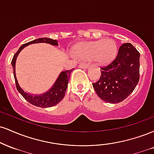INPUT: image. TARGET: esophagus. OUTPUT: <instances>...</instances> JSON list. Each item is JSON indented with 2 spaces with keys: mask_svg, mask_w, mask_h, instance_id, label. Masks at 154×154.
Here are the masks:
<instances>
[{
  "mask_svg": "<svg viewBox=\"0 0 154 154\" xmlns=\"http://www.w3.org/2000/svg\"><path fill=\"white\" fill-rule=\"evenodd\" d=\"M79 66L81 67V68H82V69H87L89 67V64L87 63H79Z\"/></svg>",
  "mask_w": 154,
  "mask_h": 154,
  "instance_id": "esophagus-1",
  "label": "esophagus"
}]
</instances>
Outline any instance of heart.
Returning <instances> with one entry per match:
<instances>
[{
	"instance_id": "heart-1",
	"label": "heart",
	"mask_w": 154,
	"mask_h": 154,
	"mask_svg": "<svg viewBox=\"0 0 154 154\" xmlns=\"http://www.w3.org/2000/svg\"><path fill=\"white\" fill-rule=\"evenodd\" d=\"M116 45L112 39L88 42L76 48L75 54L82 59L93 57L96 62L104 63L109 61L116 51Z\"/></svg>"
}]
</instances>
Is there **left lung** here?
<instances>
[{
    "mask_svg": "<svg viewBox=\"0 0 154 154\" xmlns=\"http://www.w3.org/2000/svg\"><path fill=\"white\" fill-rule=\"evenodd\" d=\"M100 79L93 83L97 95L110 103L122 102L135 90L140 79V53L131 43L119 47L114 59L100 66Z\"/></svg>",
    "mask_w": 154,
    "mask_h": 154,
    "instance_id": "8db88e82",
    "label": "left lung"
}]
</instances>
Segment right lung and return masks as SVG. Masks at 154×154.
<instances>
[{"instance_id":"obj_1","label":"right lung","mask_w":154,"mask_h":154,"mask_svg":"<svg viewBox=\"0 0 154 154\" xmlns=\"http://www.w3.org/2000/svg\"><path fill=\"white\" fill-rule=\"evenodd\" d=\"M49 43L51 45H57L58 43L56 40H53L51 38H39L37 40H32V41L29 42V43H26L24 45H22V46L19 48V50L17 51V52L16 53L14 56L13 59L11 61V64L14 69V76L15 79V83H16V87H17V91H18L20 94L22 95L23 98H24L26 100H27L29 103H30L32 105L38 107H41V108H48L54 106L56 105L57 103H59L61 100L63 99V97H64L65 93H66V88H67V84L69 83V77L70 74L73 69L70 70H66V71L62 72L60 74L59 77H58L57 80L55 82L52 88L49 91H48L46 93L42 95H33L28 94L24 92L22 88H20V86L19 85L18 82H17V79L16 77V74H15V63H16V59H17V56L19 54L21 51L24 48V47L26 45H29V44L32 43Z\"/></svg>"}]
</instances>
